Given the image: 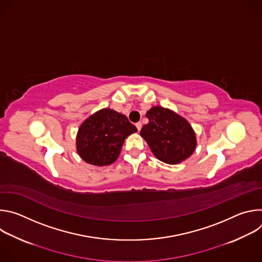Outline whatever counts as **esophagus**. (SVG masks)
Here are the masks:
<instances>
[{
    "label": "esophagus",
    "instance_id": "1",
    "mask_svg": "<svg viewBox=\"0 0 262 262\" xmlns=\"http://www.w3.org/2000/svg\"><path fill=\"white\" fill-rule=\"evenodd\" d=\"M136 126H137V129L140 132L141 128H142V123H141V122H137V123H136Z\"/></svg>",
    "mask_w": 262,
    "mask_h": 262
}]
</instances>
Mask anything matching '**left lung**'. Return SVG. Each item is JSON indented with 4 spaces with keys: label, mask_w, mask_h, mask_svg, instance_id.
<instances>
[{
    "label": "left lung",
    "mask_w": 262,
    "mask_h": 262,
    "mask_svg": "<svg viewBox=\"0 0 262 262\" xmlns=\"http://www.w3.org/2000/svg\"><path fill=\"white\" fill-rule=\"evenodd\" d=\"M149 122L140 135L154 155L167 164H178L192 156L196 148V136L190 125L173 111L154 106L146 113Z\"/></svg>",
    "instance_id": "8db88e82"
}]
</instances>
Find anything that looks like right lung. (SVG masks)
Instances as JSON below:
<instances>
[{
	"label": "right lung",
	"instance_id": "right-lung-1",
	"mask_svg": "<svg viewBox=\"0 0 262 262\" xmlns=\"http://www.w3.org/2000/svg\"><path fill=\"white\" fill-rule=\"evenodd\" d=\"M137 132L125 115L111 108H102L80 126L77 150L88 164L105 166L120 155L124 140Z\"/></svg>",
	"mask_w": 262,
	"mask_h": 262
}]
</instances>
